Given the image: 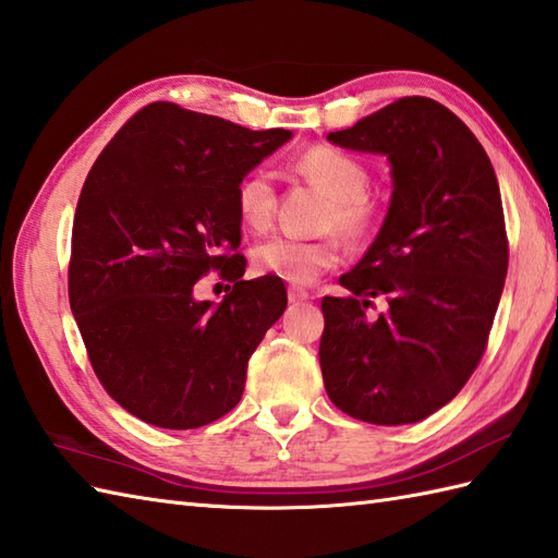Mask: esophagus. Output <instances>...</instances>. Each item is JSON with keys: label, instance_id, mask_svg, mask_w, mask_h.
I'll use <instances>...</instances> for the list:
<instances>
[{"label": "esophagus", "instance_id": "esophagus-1", "mask_svg": "<svg viewBox=\"0 0 558 558\" xmlns=\"http://www.w3.org/2000/svg\"><path fill=\"white\" fill-rule=\"evenodd\" d=\"M288 298H290V302H292V304H294V302H306V300H310V290L298 288V286H290V290H288Z\"/></svg>", "mask_w": 558, "mask_h": 558}]
</instances>
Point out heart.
Returning a JSON list of instances; mask_svg holds the SVG:
<instances>
[{
    "label": "heart",
    "instance_id": "1",
    "mask_svg": "<svg viewBox=\"0 0 558 558\" xmlns=\"http://www.w3.org/2000/svg\"><path fill=\"white\" fill-rule=\"evenodd\" d=\"M298 172L306 182L330 196L322 216L326 234L316 240L272 236L254 248V268L264 276L306 286L322 272L340 264V236L350 244H364L378 228L376 198L366 192L369 172L364 165L333 146H314L298 160ZM234 206L242 222L254 232H264L276 218L278 192L266 170L246 172L234 189Z\"/></svg>",
    "mask_w": 558,
    "mask_h": 558
}]
</instances>
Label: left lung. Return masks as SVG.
I'll return each instance as SVG.
<instances>
[{
	"label": "left lung",
	"mask_w": 558,
	"mask_h": 558,
	"mask_svg": "<svg viewBox=\"0 0 558 558\" xmlns=\"http://www.w3.org/2000/svg\"><path fill=\"white\" fill-rule=\"evenodd\" d=\"M328 141L388 156L393 198L340 278L345 298L322 300L326 393L354 420L420 422L460 393L487 350L508 270L499 182L477 136L432 98H400Z\"/></svg>",
	"instance_id": "left-lung-1"
}]
</instances>
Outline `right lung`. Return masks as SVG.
<instances>
[{
    "label": "right lung",
    "instance_id": "right-lung-1",
    "mask_svg": "<svg viewBox=\"0 0 558 558\" xmlns=\"http://www.w3.org/2000/svg\"><path fill=\"white\" fill-rule=\"evenodd\" d=\"M292 136L174 102L141 108L83 182L69 304L110 398L162 429H198L242 398L246 364L288 306L276 276L244 280L234 189ZM208 271L235 282L196 303Z\"/></svg>",
    "mask_w": 558,
    "mask_h": 558
}]
</instances>
